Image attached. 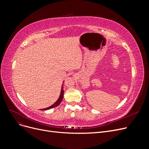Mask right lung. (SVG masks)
<instances>
[{
	"label": "right lung",
	"instance_id": "right-lung-1",
	"mask_svg": "<svg viewBox=\"0 0 149 149\" xmlns=\"http://www.w3.org/2000/svg\"><path fill=\"white\" fill-rule=\"evenodd\" d=\"M63 83H64V81H63ZM63 83L61 85V92H60V96L59 97H58V99L57 100V101L53 104H52V106H49L47 108H44V109H41L42 111H45V110H48V109H52V108L53 107H55L56 106H58V105L60 104L61 103L63 98V95H64V90H63Z\"/></svg>",
	"mask_w": 149,
	"mask_h": 149
}]
</instances>
